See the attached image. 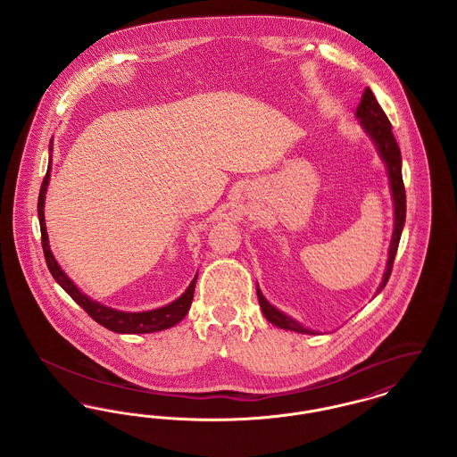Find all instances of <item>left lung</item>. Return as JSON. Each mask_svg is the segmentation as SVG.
<instances>
[{
	"label": "left lung",
	"instance_id": "8db88e82",
	"mask_svg": "<svg viewBox=\"0 0 457 457\" xmlns=\"http://www.w3.org/2000/svg\"><path fill=\"white\" fill-rule=\"evenodd\" d=\"M356 118L360 120V125L363 131L370 137V140L373 142L377 153L380 155L382 162L386 164L387 176H389V187H391L392 204H394V231H392L391 245H389V257L386 263V272L382 276V283L378 284L375 296L386 287V284L391 278L392 263L394 257L399 246V239L401 233L404 228V220H406V192H404V183H403V159H401V151L399 145L394 138L392 133V125L389 118L386 116L384 109L380 108V104L377 103L373 92L370 87L365 88L361 101L356 108ZM257 296H259V303H261L262 313L263 317L272 324V326L286 328V330H295L300 334H320L310 327H304L298 320H295L293 317L286 315L279 308H276L274 304L269 303L267 298L262 295L261 287L257 284Z\"/></svg>",
	"mask_w": 457,
	"mask_h": 457
}]
</instances>
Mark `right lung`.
I'll list each match as a JSON object with an SVG mask.
<instances>
[{
	"instance_id": "add662e5",
	"label": "right lung",
	"mask_w": 457,
	"mask_h": 457,
	"mask_svg": "<svg viewBox=\"0 0 457 457\" xmlns=\"http://www.w3.org/2000/svg\"><path fill=\"white\" fill-rule=\"evenodd\" d=\"M49 153H53V138L49 142ZM51 162L53 161L49 157L47 171L44 176L41 192H39V200H37V216H39V224H41L44 259H46L47 269H49L51 276L54 278V281L60 284L66 293L77 303L80 304L97 324L106 327L112 332H118V334H149V332L164 330V328H170V327L179 324L185 319V315L188 313L190 304L194 300L196 274L194 281L190 283L187 291L179 298H176L171 303L164 304L161 308L145 310V312H123V310H116V308L99 303V302L92 300L86 293H82V289L66 276L65 270L60 267V263L54 259V255L49 248V238H47V231H46V219H44L46 192H47V185H49V179H51Z\"/></svg>"
}]
</instances>
